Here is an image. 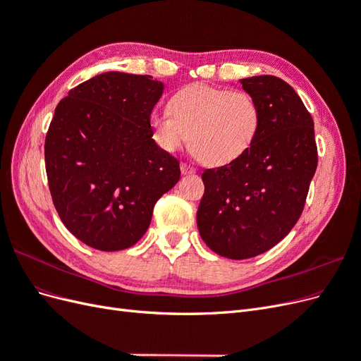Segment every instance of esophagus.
<instances>
[{"instance_id":"34e87169","label":"esophagus","mask_w":361,"mask_h":361,"mask_svg":"<svg viewBox=\"0 0 361 361\" xmlns=\"http://www.w3.org/2000/svg\"><path fill=\"white\" fill-rule=\"evenodd\" d=\"M180 171H182V174H192V173H195V169L191 167V166H188V164L182 162V164H180Z\"/></svg>"}]
</instances>
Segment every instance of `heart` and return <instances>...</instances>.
<instances>
[{"mask_svg": "<svg viewBox=\"0 0 361 361\" xmlns=\"http://www.w3.org/2000/svg\"><path fill=\"white\" fill-rule=\"evenodd\" d=\"M257 101L244 90L194 84L171 97L170 111L155 110L149 123L155 143L173 154L190 140L192 154L209 166L244 157L260 128Z\"/></svg>", "mask_w": 361, "mask_h": 361, "instance_id": "obj_1", "label": "heart"}]
</instances>
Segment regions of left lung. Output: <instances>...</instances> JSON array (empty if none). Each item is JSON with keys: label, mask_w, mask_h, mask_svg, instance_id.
Instances as JSON below:
<instances>
[{"label": "left lung", "mask_w": 361, "mask_h": 361, "mask_svg": "<svg viewBox=\"0 0 361 361\" xmlns=\"http://www.w3.org/2000/svg\"><path fill=\"white\" fill-rule=\"evenodd\" d=\"M260 108V128L244 157L203 171L197 227L204 244L248 259L279 244L297 224L318 166L313 118L300 96L272 75L241 80Z\"/></svg>", "instance_id": "1"}]
</instances>
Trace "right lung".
I'll use <instances>...</instances> for the list:
<instances>
[{
    "instance_id": "add662e5",
    "label": "right lung",
    "mask_w": 361,
    "mask_h": 361,
    "mask_svg": "<svg viewBox=\"0 0 361 361\" xmlns=\"http://www.w3.org/2000/svg\"><path fill=\"white\" fill-rule=\"evenodd\" d=\"M162 90L150 75L105 72L56 108L45 138L49 191L63 224L89 247L138 243L155 203L180 178L179 161L152 138Z\"/></svg>"
}]
</instances>
